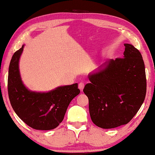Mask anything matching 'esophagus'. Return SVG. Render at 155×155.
<instances>
[{"label": "esophagus", "instance_id": "1", "mask_svg": "<svg viewBox=\"0 0 155 155\" xmlns=\"http://www.w3.org/2000/svg\"><path fill=\"white\" fill-rule=\"evenodd\" d=\"M84 87V84L83 83H80L78 84V89L81 90V91H83Z\"/></svg>", "mask_w": 155, "mask_h": 155}]
</instances>
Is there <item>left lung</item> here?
<instances>
[{"label": "left lung", "mask_w": 155, "mask_h": 155, "mask_svg": "<svg viewBox=\"0 0 155 155\" xmlns=\"http://www.w3.org/2000/svg\"><path fill=\"white\" fill-rule=\"evenodd\" d=\"M122 58L110 59L88 75L83 89L92 122L99 128L128 124L140 110L147 92L144 63L138 50L124 44Z\"/></svg>", "instance_id": "8db88e82"}]
</instances>
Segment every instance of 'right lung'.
<instances>
[{
  "label": "right lung",
  "mask_w": 155,
  "mask_h": 155,
  "mask_svg": "<svg viewBox=\"0 0 155 155\" xmlns=\"http://www.w3.org/2000/svg\"><path fill=\"white\" fill-rule=\"evenodd\" d=\"M24 45L15 51L8 68V93L12 107L27 125L39 130L56 128L62 122L70 103L80 93L78 83L58 87L48 92L32 91L25 86L19 71Z\"/></svg>",
  "instance_id": "right-lung-1"
}]
</instances>
